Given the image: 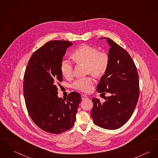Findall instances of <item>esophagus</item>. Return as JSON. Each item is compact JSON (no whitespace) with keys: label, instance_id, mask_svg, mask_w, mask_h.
Listing matches in <instances>:
<instances>
[{"label":"esophagus","instance_id":"34e87169","mask_svg":"<svg viewBox=\"0 0 158 158\" xmlns=\"http://www.w3.org/2000/svg\"><path fill=\"white\" fill-rule=\"evenodd\" d=\"M81 99L82 100H85V99H88V97L87 96H85V95H81Z\"/></svg>","mask_w":158,"mask_h":158}]
</instances>
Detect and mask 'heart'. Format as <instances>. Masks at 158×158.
Listing matches in <instances>:
<instances>
[{
    "label": "heart",
    "mask_w": 158,
    "mask_h": 158,
    "mask_svg": "<svg viewBox=\"0 0 158 158\" xmlns=\"http://www.w3.org/2000/svg\"><path fill=\"white\" fill-rule=\"evenodd\" d=\"M71 58L78 64L85 66L86 74H91L96 78L104 76L109 64V57L104 52H99L94 47L83 44L77 47L73 54ZM61 73L66 78H70L73 73V66L68 61L64 60L60 66ZM93 85V80L90 77L76 81L73 87L78 90L89 92Z\"/></svg>",
    "instance_id": "b5f03b06"
}]
</instances>
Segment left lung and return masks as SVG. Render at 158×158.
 I'll list each match as a JSON object with an SVG mask.
<instances>
[{
  "label": "left lung",
  "instance_id": "obj_1",
  "mask_svg": "<svg viewBox=\"0 0 158 158\" xmlns=\"http://www.w3.org/2000/svg\"><path fill=\"white\" fill-rule=\"evenodd\" d=\"M105 39L110 48L109 64L104 77L96 87L99 93L110 94L104 102L92 98L91 116L94 124L114 130L125 125L132 116L139 94L137 68L129 54L110 38Z\"/></svg>",
  "mask_w": 158,
  "mask_h": 158
}]
</instances>
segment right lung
Returning <instances> with one entry per match:
<instances>
[{"instance_id": "obj_1", "label": "right lung", "mask_w": 158, "mask_h": 158, "mask_svg": "<svg viewBox=\"0 0 158 158\" xmlns=\"http://www.w3.org/2000/svg\"><path fill=\"white\" fill-rule=\"evenodd\" d=\"M73 45L68 41L47 42L32 54L24 73L23 93L29 114L40 128L51 134H59L73 126L81 101L77 92L64 100L57 96V84L63 81V57Z\"/></svg>"}]
</instances>
